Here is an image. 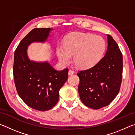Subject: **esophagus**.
Returning a JSON list of instances; mask_svg holds the SVG:
<instances>
[{
  "instance_id": "1",
  "label": "esophagus",
  "mask_w": 135,
  "mask_h": 135,
  "mask_svg": "<svg viewBox=\"0 0 135 135\" xmlns=\"http://www.w3.org/2000/svg\"><path fill=\"white\" fill-rule=\"evenodd\" d=\"M74 74V71H73L71 70H70L69 71H68V74H69V75H73Z\"/></svg>"
}]
</instances>
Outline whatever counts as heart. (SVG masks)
<instances>
[{
	"instance_id": "1",
	"label": "heart",
	"mask_w": 135,
	"mask_h": 135,
	"mask_svg": "<svg viewBox=\"0 0 135 135\" xmlns=\"http://www.w3.org/2000/svg\"><path fill=\"white\" fill-rule=\"evenodd\" d=\"M105 49V43L99 36L84 33L71 36L65 45L57 47V55L62 63L70 62L74 55V62L81 68H87L95 64L101 58Z\"/></svg>"
}]
</instances>
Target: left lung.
Wrapping results in <instances>:
<instances>
[{"label":"left lung","instance_id":"1","mask_svg":"<svg viewBox=\"0 0 135 135\" xmlns=\"http://www.w3.org/2000/svg\"><path fill=\"white\" fill-rule=\"evenodd\" d=\"M106 54L92 67L79 70V93L82 102L98 109L110 104L120 89L123 56L115 40L108 35Z\"/></svg>","mask_w":135,"mask_h":135}]
</instances>
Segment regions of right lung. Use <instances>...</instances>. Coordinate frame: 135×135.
Returning a JSON list of instances; mask_svg holds the SVG:
<instances>
[{"mask_svg":"<svg viewBox=\"0 0 135 135\" xmlns=\"http://www.w3.org/2000/svg\"><path fill=\"white\" fill-rule=\"evenodd\" d=\"M50 28H34L22 38L15 49L13 74L17 93L28 107L36 110H49L58 101L59 90L68 79V68L55 69L47 62L30 61L27 46L33 42H44Z\"/></svg>","mask_w":135,"mask_h":135,"instance_id":"1","label":"right lung"}]
</instances>
